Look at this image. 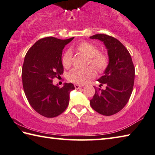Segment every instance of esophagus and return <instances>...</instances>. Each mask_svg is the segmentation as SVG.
<instances>
[{"label": "esophagus", "mask_w": 155, "mask_h": 155, "mask_svg": "<svg viewBox=\"0 0 155 155\" xmlns=\"http://www.w3.org/2000/svg\"><path fill=\"white\" fill-rule=\"evenodd\" d=\"M74 86H75V88L76 89H78V88H80V87H82V86L79 85V84H75Z\"/></svg>", "instance_id": "obj_1"}]
</instances>
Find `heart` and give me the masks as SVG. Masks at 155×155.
<instances>
[{
  "label": "heart",
  "instance_id": "1",
  "mask_svg": "<svg viewBox=\"0 0 155 155\" xmlns=\"http://www.w3.org/2000/svg\"><path fill=\"white\" fill-rule=\"evenodd\" d=\"M76 50L88 58V65H91L99 73H102L107 69L109 63L107 56L104 52L99 51L95 45L88 41H83L76 45ZM72 59V53L68 50L62 56V64L65 68L71 66ZM95 71L93 68L88 67L86 69H74L68 74V80L70 82L78 84H82L86 80L95 76Z\"/></svg>",
  "mask_w": 155,
  "mask_h": 155
}]
</instances>
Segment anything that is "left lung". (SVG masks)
<instances>
[{
	"mask_svg": "<svg viewBox=\"0 0 155 155\" xmlns=\"http://www.w3.org/2000/svg\"><path fill=\"white\" fill-rule=\"evenodd\" d=\"M90 38L104 42L109 56V64L104 75L98 80L100 88H96L90 101L91 106L102 115L115 114L125 106L133 91L135 67L131 56L123 43L114 37L97 34ZM103 85L106 86L104 90L101 88Z\"/></svg>",
	"mask_w": 155,
	"mask_h": 155,
	"instance_id": "1",
	"label": "left lung"
}]
</instances>
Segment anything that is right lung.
<instances>
[{"label": "right lung", "instance_id": "right-lung-1", "mask_svg": "<svg viewBox=\"0 0 155 155\" xmlns=\"http://www.w3.org/2000/svg\"><path fill=\"white\" fill-rule=\"evenodd\" d=\"M73 38H43L25 56L21 72L24 93L31 107L46 118L61 114L69 105L70 92L75 89L71 83H65L62 88L52 84L54 78L63 73L62 50Z\"/></svg>", "mask_w": 155, "mask_h": 155}]
</instances>
